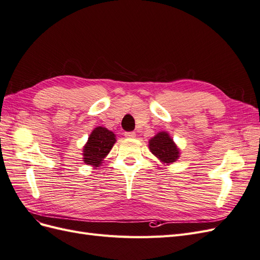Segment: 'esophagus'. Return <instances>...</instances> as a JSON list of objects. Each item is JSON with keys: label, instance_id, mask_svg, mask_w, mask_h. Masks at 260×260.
Wrapping results in <instances>:
<instances>
[{"label": "esophagus", "instance_id": "obj_1", "mask_svg": "<svg viewBox=\"0 0 260 260\" xmlns=\"http://www.w3.org/2000/svg\"><path fill=\"white\" fill-rule=\"evenodd\" d=\"M124 137H125V138H129V139H132V138H136V132H135V131H130V132H124Z\"/></svg>", "mask_w": 260, "mask_h": 260}]
</instances>
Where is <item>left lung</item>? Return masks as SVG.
I'll list each match as a JSON object with an SVG mask.
<instances>
[{
	"label": "left lung",
	"instance_id": "left-lung-1",
	"mask_svg": "<svg viewBox=\"0 0 260 260\" xmlns=\"http://www.w3.org/2000/svg\"><path fill=\"white\" fill-rule=\"evenodd\" d=\"M149 149L164 164L175 162L180 156L179 148L167 132L161 131L149 140Z\"/></svg>",
	"mask_w": 260,
	"mask_h": 260
}]
</instances>
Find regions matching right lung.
<instances>
[{
  "label": "right lung",
  "mask_w": 260,
  "mask_h": 260,
  "mask_svg": "<svg viewBox=\"0 0 260 260\" xmlns=\"http://www.w3.org/2000/svg\"><path fill=\"white\" fill-rule=\"evenodd\" d=\"M116 142L114 132L104 127H96L88 139V142L83 146V161L94 167L101 166L102 161L111 152Z\"/></svg>",
  "instance_id": "add662e5"
}]
</instances>
